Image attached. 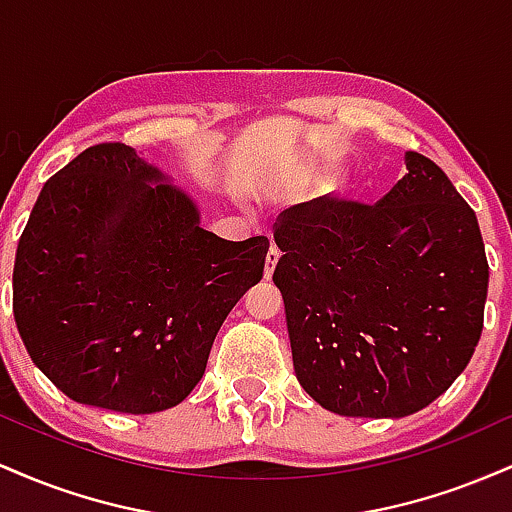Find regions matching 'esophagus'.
Listing matches in <instances>:
<instances>
[{
  "label": "esophagus",
  "mask_w": 512,
  "mask_h": 512,
  "mask_svg": "<svg viewBox=\"0 0 512 512\" xmlns=\"http://www.w3.org/2000/svg\"><path fill=\"white\" fill-rule=\"evenodd\" d=\"M279 257H281L279 250L269 248V252H267V262H264V279H272L274 267H276V262H279Z\"/></svg>",
  "instance_id": "esophagus-1"
}]
</instances>
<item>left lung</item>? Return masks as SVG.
<instances>
[{"mask_svg":"<svg viewBox=\"0 0 512 512\" xmlns=\"http://www.w3.org/2000/svg\"><path fill=\"white\" fill-rule=\"evenodd\" d=\"M378 204L320 199L274 233L293 370L339 416L402 419L443 395L484 327L477 214L431 158Z\"/></svg>","mask_w":512,"mask_h":512,"instance_id":"8db88e82","label":"left lung"}]
</instances>
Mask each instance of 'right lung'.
<instances>
[{
  "label": "right lung",
  "instance_id": "obj_1",
  "mask_svg": "<svg viewBox=\"0 0 512 512\" xmlns=\"http://www.w3.org/2000/svg\"><path fill=\"white\" fill-rule=\"evenodd\" d=\"M199 223L195 199L120 142L45 182L16 250L14 317L52 385L122 414L195 390L269 250L264 236L231 243Z\"/></svg>",
  "mask_w": 512,
  "mask_h": 512
}]
</instances>
